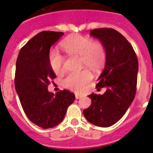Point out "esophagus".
Here are the masks:
<instances>
[{"label": "esophagus", "instance_id": "esophagus-1", "mask_svg": "<svg viewBox=\"0 0 153 153\" xmlns=\"http://www.w3.org/2000/svg\"><path fill=\"white\" fill-rule=\"evenodd\" d=\"M75 97H76V99H80L81 97H82V95H80V94H78V93H76Z\"/></svg>", "mask_w": 153, "mask_h": 153}]
</instances>
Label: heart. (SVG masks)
<instances>
[{
  "mask_svg": "<svg viewBox=\"0 0 153 153\" xmlns=\"http://www.w3.org/2000/svg\"><path fill=\"white\" fill-rule=\"evenodd\" d=\"M61 47L69 55L80 56L82 67H86L93 71H98L106 62V53L105 47L100 43L80 35L70 36L63 41ZM49 64L56 74L64 71V57L55 51L49 54ZM93 79V75L87 70L78 73H71L63 79V86L69 90L80 92Z\"/></svg>",
  "mask_w": 153,
  "mask_h": 153,
  "instance_id": "heart-1",
  "label": "heart"
}]
</instances>
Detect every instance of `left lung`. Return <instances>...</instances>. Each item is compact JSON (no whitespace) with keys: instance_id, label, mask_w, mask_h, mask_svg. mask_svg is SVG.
<instances>
[{"instance_id":"obj_1","label":"left lung","mask_w":153,"mask_h":153,"mask_svg":"<svg viewBox=\"0 0 153 153\" xmlns=\"http://www.w3.org/2000/svg\"><path fill=\"white\" fill-rule=\"evenodd\" d=\"M90 35L100 40L106 50L105 67L96 88L106 87V91L88 96L92 102L83 115L93 125L109 127L123 117L134 100L139 63L129 42L116 30L98 28L90 30Z\"/></svg>"}]
</instances>
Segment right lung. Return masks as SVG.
Returning <instances> with one entry per match:
<instances>
[{"label": "right lung", "mask_w": 153, "mask_h": 153, "mask_svg": "<svg viewBox=\"0 0 153 153\" xmlns=\"http://www.w3.org/2000/svg\"><path fill=\"white\" fill-rule=\"evenodd\" d=\"M63 35L55 31L37 33L21 48L16 63L14 83L21 106L31 122L43 129L60 124L75 100L67 90L56 95L47 90L56 77L49 64L50 49Z\"/></svg>", "instance_id": "right-lung-1"}]
</instances>
